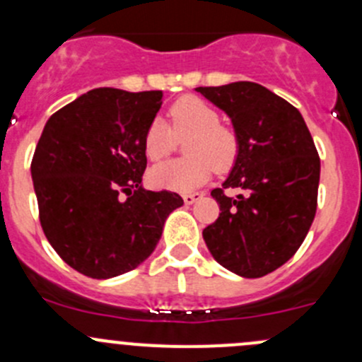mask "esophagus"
<instances>
[{
    "mask_svg": "<svg viewBox=\"0 0 362 362\" xmlns=\"http://www.w3.org/2000/svg\"><path fill=\"white\" fill-rule=\"evenodd\" d=\"M199 198H202V194H199V192H189V194H184V203L192 204L194 202H198Z\"/></svg>",
    "mask_w": 362,
    "mask_h": 362,
    "instance_id": "1",
    "label": "esophagus"
}]
</instances>
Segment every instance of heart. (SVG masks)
I'll return each mask as SVG.
<instances>
[{"instance_id":"b5f03b06","label":"heart","mask_w":362,"mask_h":362,"mask_svg":"<svg viewBox=\"0 0 362 362\" xmlns=\"http://www.w3.org/2000/svg\"><path fill=\"white\" fill-rule=\"evenodd\" d=\"M170 131L166 120L156 117L144 134V151L151 160L166 158L175 145V136L187 138V159L166 160L148 173L154 187L175 192H187L210 178L211 171L228 170L238 154V136L222 126L221 115L211 105L196 96L180 98L170 108Z\"/></svg>"}]
</instances>
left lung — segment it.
I'll list each match as a JSON object with an SVG mask.
<instances>
[{
    "label": "left lung",
    "mask_w": 362,
    "mask_h": 362,
    "mask_svg": "<svg viewBox=\"0 0 362 362\" xmlns=\"http://www.w3.org/2000/svg\"><path fill=\"white\" fill-rule=\"evenodd\" d=\"M228 113L238 136L229 177L211 196L218 218L203 229L215 261L245 279H259L301 247L317 210L320 159L305 119L289 101L254 82L196 87ZM243 195L229 199L223 189Z\"/></svg>",
    "instance_id": "left-lung-1"
}]
</instances>
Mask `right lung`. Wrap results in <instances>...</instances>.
Returning a JSON list of instances; mask_svg holds the SVG:
<instances>
[{
	"instance_id": "1",
	"label": "right lung",
	"mask_w": 362,
	"mask_h": 362,
	"mask_svg": "<svg viewBox=\"0 0 362 362\" xmlns=\"http://www.w3.org/2000/svg\"><path fill=\"white\" fill-rule=\"evenodd\" d=\"M163 90L100 87L47 120L31 163L40 222L66 264L90 279L140 266L184 199L147 191L144 134Z\"/></svg>"
}]
</instances>
